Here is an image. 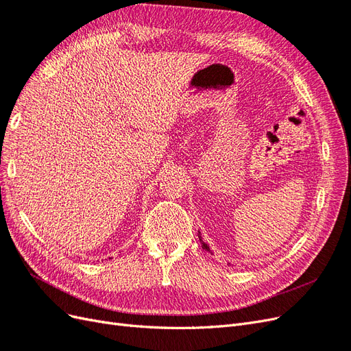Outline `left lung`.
<instances>
[{
  "mask_svg": "<svg viewBox=\"0 0 351 351\" xmlns=\"http://www.w3.org/2000/svg\"><path fill=\"white\" fill-rule=\"evenodd\" d=\"M197 236H199V240H200V243H202V249H205L206 252H209L210 254H214V252H212V249L209 247V244L208 243H205L204 241V239H202V232L200 231H197Z\"/></svg>",
  "mask_w": 351,
  "mask_h": 351,
  "instance_id": "8db88e82",
  "label": "left lung"
}]
</instances>
